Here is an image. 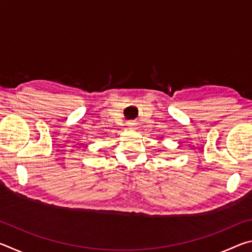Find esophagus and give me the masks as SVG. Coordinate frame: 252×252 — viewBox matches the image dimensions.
<instances>
[{
  "instance_id": "34e87169",
  "label": "esophagus",
  "mask_w": 252,
  "mask_h": 252,
  "mask_svg": "<svg viewBox=\"0 0 252 252\" xmlns=\"http://www.w3.org/2000/svg\"><path fill=\"white\" fill-rule=\"evenodd\" d=\"M135 126H136L135 121H129V122H127V127H129V129H134Z\"/></svg>"
}]
</instances>
